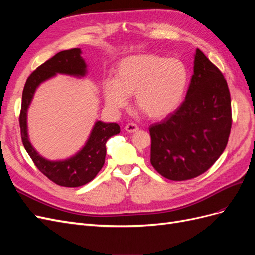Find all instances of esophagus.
<instances>
[{"mask_svg": "<svg viewBox=\"0 0 255 255\" xmlns=\"http://www.w3.org/2000/svg\"><path fill=\"white\" fill-rule=\"evenodd\" d=\"M125 128H126V130H127L128 133H135V132H137L138 129H139V128H138V126L136 125V123H133V122L128 123Z\"/></svg>", "mask_w": 255, "mask_h": 255, "instance_id": "obj_1", "label": "esophagus"}]
</instances>
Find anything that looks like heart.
<instances>
[{
    "label": "heart",
    "mask_w": 255,
    "mask_h": 255,
    "mask_svg": "<svg viewBox=\"0 0 255 255\" xmlns=\"http://www.w3.org/2000/svg\"><path fill=\"white\" fill-rule=\"evenodd\" d=\"M188 83L185 65L176 58L156 54H138L121 59L115 80L106 79L103 95L106 105L120 111L134 95L137 110L152 119L164 118L181 104Z\"/></svg>",
    "instance_id": "heart-1"
}]
</instances>
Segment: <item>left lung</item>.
Wrapping results in <instances>:
<instances>
[{
  "mask_svg": "<svg viewBox=\"0 0 255 255\" xmlns=\"http://www.w3.org/2000/svg\"><path fill=\"white\" fill-rule=\"evenodd\" d=\"M232 127L225 76L197 49L194 74L183 103L150 128L151 164L171 181L194 179L225 151Z\"/></svg>",
  "mask_w": 255,
  "mask_h": 255,
  "instance_id": "left-lung-1",
  "label": "left lung"
}]
</instances>
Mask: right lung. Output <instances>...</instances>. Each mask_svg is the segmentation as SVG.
<instances>
[{"mask_svg": "<svg viewBox=\"0 0 255 255\" xmlns=\"http://www.w3.org/2000/svg\"><path fill=\"white\" fill-rule=\"evenodd\" d=\"M81 53V49L78 48L61 51L32 72L23 89L19 116L22 142L29 157L39 171L49 180L65 187L83 186L94 180L104 165L107 140L112 136L120 133V127L117 123L97 121L84 148L71 158L58 161L48 160L40 156L28 140L26 116L36 88L40 83L52 78L56 73L84 76L86 74V64L82 58Z\"/></svg>", "mask_w": 255, "mask_h": 255, "instance_id": "1", "label": "right lung"}]
</instances>
